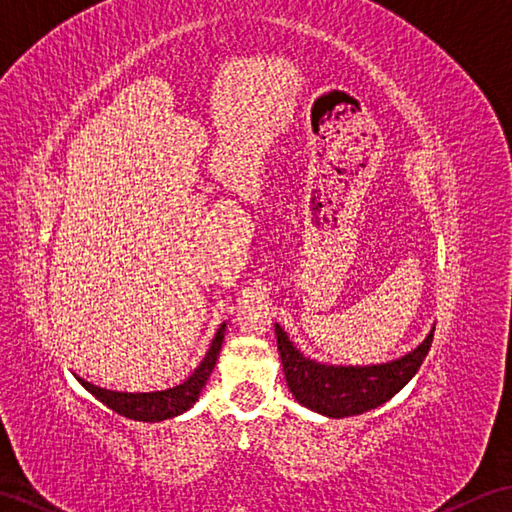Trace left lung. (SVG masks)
Here are the masks:
<instances>
[{"instance_id":"left-lung-1","label":"left lung","mask_w":512,"mask_h":512,"mask_svg":"<svg viewBox=\"0 0 512 512\" xmlns=\"http://www.w3.org/2000/svg\"><path fill=\"white\" fill-rule=\"evenodd\" d=\"M275 332L292 396L303 407L319 411L323 416L347 418L380 407L416 376L431 350L436 328L411 354L398 358V361L369 367H334L314 363L299 354L279 325H275Z\"/></svg>"}]
</instances>
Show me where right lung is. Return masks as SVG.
I'll list each match as a JSON object with an SVG mask.
<instances>
[{
  "mask_svg": "<svg viewBox=\"0 0 512 512\" xmlns=\"http://www.w3.org/2000/svg\"><path fill=\"white\" fill-rule=\"evenodd\" d=\"M224 328L226 325L222 323L220 330H217L215 339L211 343V350L206 352L204 361L200 363V367L184 380L182 385L167 389V391H151V394H123V391H110L103 387H96L88 380L79 378V383L99 398L103 405L110 407L112 411L121 413L125 418L132 420H143V422H158V420H167L178 416V413L187 411L195 400H198L202 387L209 380L217 356H220L222 350V341H224Z\"/></svg>",
  "mask_w": 512,
  "mask_h": 512,
  "instance_id": "obj_1",
  "label": "right lung"
}]
</instances>
